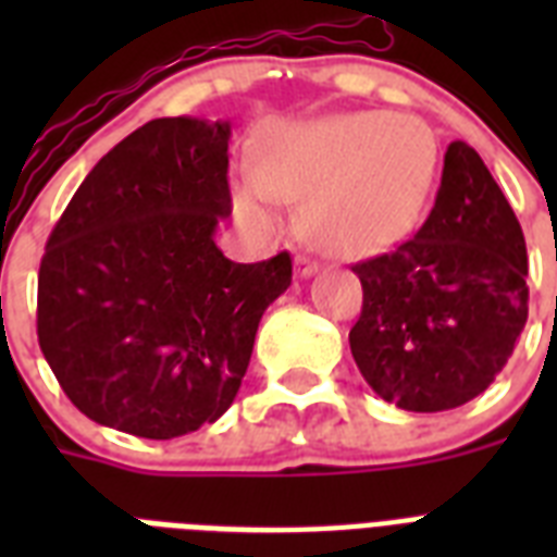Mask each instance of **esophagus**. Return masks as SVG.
Segmentation results:
<instances>
[{"label": "esophagus", "instance_id": "obj_1", "mask_svg": "<svg viewBox=\"0 0 557 557\" xmlns=\"http://www.w3.org/2000/svg\"><path fill=\"white\" fill-rule=\"evenodd\" d=\"M295 271H297V277H300V280H309V277H314L318 271H321V262L312 260V257H297Z\"/></svg>", "mask_w": 557, "mask_h": 557}]
</instances>
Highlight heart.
<instances>
[{
	"mask_svg": "<svg viewBox=\"0 0 557 557\" xmlns=\"http://www.w3.org/2000/svg\"><path fill=\"white\" fill-rule=\"evenodd\" d=\"M436 159V138L419 117L356 112L271 124L253 141L251 176L234 187V208L248 225H271V196L306 201L314 248L361 260L419 225Z\"/></svg>",
	"mask_w": 557,
	"mask_h": 557,
	"instance_id": "heart-1",
	"label": "heart"
}]
</instances>
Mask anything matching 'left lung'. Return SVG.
<instances>
[{
  "mask_svg": "<svg viewBox=\"0 0 557 557\" xmlns=\"http://www.w3.org/2000/svg\"><path fill=\"white\" fill-rule=\"evenodd\" d=\"M529 257L515 210L474 147L450 141L419 234L358 262L349 349L384 401L440 413L488 389L529 314Z\"/></svg>",
  "mask_w": 557,
  "mask_h": 557,
  "instance_id": "left-lung-1",
  "label": "left lung"
}]
</instances>
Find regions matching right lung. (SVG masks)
I'll return each mask as SVG.
<instances>
[{
    "mask_svg": "<svg viewBox=\"0 0 557 557\" xmlns=\"http://www.w3.org/2000/svg\"><path fill=\"white\" fill-rule=\"evenodd\" d=\"M231 121L156 117L83 178L39 262V349L91 422L176 440L234 405L286 251L231 262Z\"/></svg>",
    "mask_w": 557,
    "mask_h": 557,
    "instance_id": "1",
    "label": "right lung"
}]
</instances>
